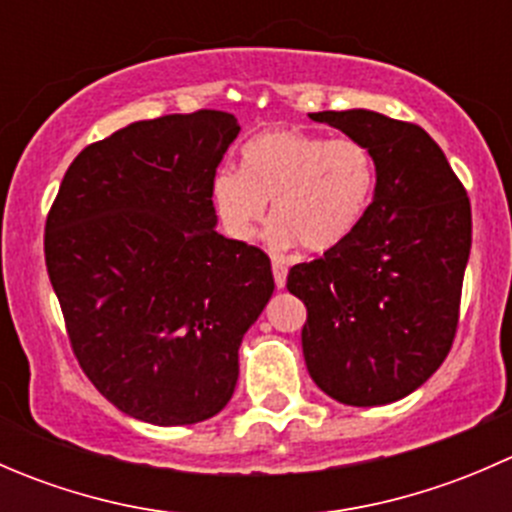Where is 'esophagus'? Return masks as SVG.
Listing matches in <instances>:
<instances>
[{"instance_id":"34e87169","label":"esophagus","mask_w":512,"mask_h":512,"mask_svg":"<svg viewBox=\"0 0 512 512\" xmlns=\"http://www.w3.org/2000/svg\"><path fill=\"white\" fill-rule=\"evenodd\" d=\"M272 272H275V285L277 289H282L287 285V265L282 260L272 262Z\"/></svg>"}]
</instances>
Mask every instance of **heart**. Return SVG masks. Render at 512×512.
Segmentation results:
<instances>
[{
	"instance_id": "b5f03b06",
	"label": "heart",
	"mask_w": 512,
	"mask_h": 512,
	"mask_svg": "<svg viewBox=\"0 0 512 512\" xmlns=\"http://www.w3.org/2000/svg\"><path fill=\"white\" fill-rule=\"evenodd\" d=\"M376 165L354 138H327L270 128L242 146V170L220 168L210 180V203L230 240L252 242L267 220V242L309 252L342 245L371 203Z\"/></svg>"
}]
</instances>
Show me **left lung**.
Segmentation results:
<instances>
[{
  "label": "left lung",
  "instance_id": "8db88e82",
  "mask_svg": "<svg viewBox=\"0 0 512 512\" xmlns=\"http://www.w3.org/2000/svg\"><path fill=\"white\" fill-rule=\"evenodd\" d=\"M309 118L364 143L376 185L342 245L289 270L287 289L307 307L304 364L339 404L384 406L426 384L451 349L471 203L421 126L366 108Z\"/></svg>",
  "mask_w": 512,
  "mask_h": 512
}]
</instances>
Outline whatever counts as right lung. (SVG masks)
Listing matches in <instances>:
<instances>
[{"label":"right lung","instance_id":"1","mask_svg":"<svg viewBox=\"0 0 512 512\" xmlns=\"http://www.w3.org/2000/svg\"><path fill=\"white\" fill-rule=\"evenodd\" d=\"M232 113L136 121L86 146L46 218V270L91 384L126 416L188 426L232 399L270 257L220 235L210 180Z\"/></svg>","mask_w":512,"mask_h":512}]
</instances>
